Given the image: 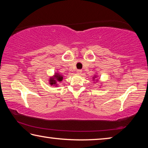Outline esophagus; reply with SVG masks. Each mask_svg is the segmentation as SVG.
I'll return each instance as SVG.
<instances>
[{"label":"esophagus","mask_w":148,"mask_h":148,"mask_svg":"<svg viewBox=\"0 0 148 148\" xmlns=\"http://www.w3.org/2000/svg\"><path fill=\"white\" fill-rule=\"evenodd\" d=\"M76 72H77V74H82V70H77V71H76Z\"/></svg>","instance_id":"34e87169"}]
</instances>
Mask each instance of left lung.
I'll return each instance as SVG.
<instances>
[{"instance_id":"left-lung-1","label":"left lung","mask_w":148,"mask_h":148,"mask_svg":"<svg viewBox=\"0 0 148 148\" xmlns=\"http://www.w3.org/2000/svg\"><path fill=\"white\" fill-rule=\"evenodd\" d=\"M93 77H94V79H95V77H96V76H94Z\"/></svg>"}]
</instances>
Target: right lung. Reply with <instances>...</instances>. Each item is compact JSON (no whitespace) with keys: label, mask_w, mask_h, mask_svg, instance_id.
<instances>
[{"label":"right lung","mask_w":148,"mask_h":148,"mask_svg":"<svg viewBox=\"0 0 148 148\" xmlns=\"http://www.w3.org/2000/svg\"><path fill=\"white\" fill-rule=\"evenodd\" d=\"M62 79H63V77L62 75L59 74V73H56L55 74L53 77H51L49 78V84L53 86H57L58 83L61 82Z\"/></svg>","instance_id":"obj_1"}]
</instances>
